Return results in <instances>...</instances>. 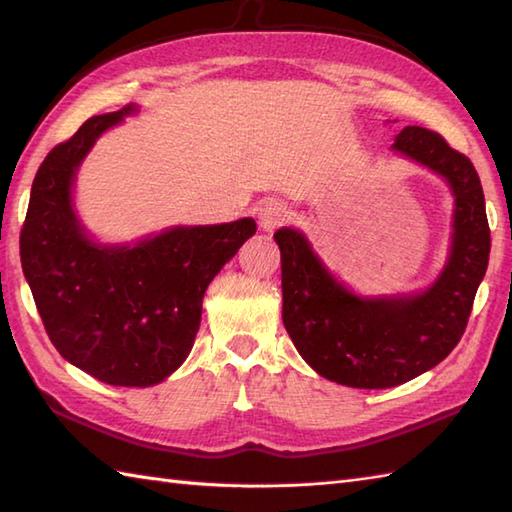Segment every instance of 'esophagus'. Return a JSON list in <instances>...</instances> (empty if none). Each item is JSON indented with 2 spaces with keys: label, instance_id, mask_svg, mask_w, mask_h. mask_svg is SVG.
<instances>
[{
  "label": "esophagus",
  "instance_id": "34e87169",
  "mask_svg": "<svg viewBox=\"0 0 512 512\" xmlns=\"http://www.w3.org/2000/svg\"><path fill=\"white\" fill-rule=\"evenodd\" d=\"M257 222L266 233H273L277 226L286 222V206L277 200H266L255 209Z\"/></svg>",
  "mask_w": 512,
  "mask_h": 512
}]
</instances>
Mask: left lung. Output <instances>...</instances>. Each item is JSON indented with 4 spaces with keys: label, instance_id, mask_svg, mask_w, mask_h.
Masks as SVG:
<instances>
[{
    "label": "left lung",
    "instance_id": "8db88e82",
    "mask_svg": "<svg viewBox=\"0 0 512 512\" xmlns=\"http://www.w3.org/2000/svg\"><path fill=\"white\" fill-rule=\"evenodd\" d=\"M391 149L447 180L455 198L447 266L418 295L358 297L339 284L295 228H279L284 319L314 372L339 385L387 389L436 367L466 330L491 253L482 182L440 134L405 127Z\"/></svg>",
    "mask_w": 512,
    "mask_h": 512
}]
</instances>
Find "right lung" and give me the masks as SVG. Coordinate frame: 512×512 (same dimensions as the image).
<instances>
[{"instance_id":"obj_1","label":"right lung","mask_w":512,"mask_h":512,"mask_svg":"<svg viewBox=\"0 0 512 512\" xmlns=\"http://www.w3.org/2000/svg\"><path fill=\"white\" fill-rule=\"evenodd\" d=\"M127 105L92 116L54 147L32 182L19 237L21 268L52 345L101 383L149 387L189 356L213 277L255 235L253 217L176 226L134 246L96 244L72 209L76 169Z\"/></svg>"}]
</instances>
